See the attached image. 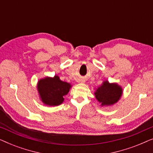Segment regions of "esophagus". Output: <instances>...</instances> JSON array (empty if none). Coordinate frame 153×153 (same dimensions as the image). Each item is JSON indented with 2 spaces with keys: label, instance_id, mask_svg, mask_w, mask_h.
<instances>
[{
  "label": "esophagus",
  "instance_id": "34e87169",
  "mask_svg": "<svg viewBox=\"0 0 153 153\" xmlns=\"http://www.w3.org/2000/svg\"><path fill=\"white\" fill-rule=\"evenodd\" d=\"M81 83H84V81H81Z\"/></svg>",
  "mask_w": 153,
  "mask_h": 153
}]
</instances>
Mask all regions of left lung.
Returning a JSON list of instances; mask_svg holds the SVG:
<instances>
[{
	"mask_svg": "<svg viewBox=\"0 0 153 153\" xmlns=\"http://www.w3.org/2000/svg\"><path fill=\"white\" fill-rule=\"evenodd\" d=\"M123 88L117 83H110L108 80L104 81L99 87L95 89L94 95L101 106L114 105L123 95Z\"/></svg>",
	"mask_w": 153,
	"mask_h": 153,
	"instance_id": "8db88e82",
	"label": "left lung"
}]
</instances>
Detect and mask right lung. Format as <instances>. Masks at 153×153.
Listing matches in <instances>:
<instances>
[{"mask_svg": "<svg viewBox=\"0 0 153 153\" xmlns=\"http://www.w3.org/2000/svg\"><path fill=\"white\" fill-rule=\"evenodd\" d=\"M72 85L62 81L58 75L53 77L46 76L39 79L37 90L39 99L45 105L56 106L64 102V96L68 95Z\"/></svg>", "mask_w": 153, "mask_h": 153, "instance_id": "right-lung-1", "label": "right lung"}]
</instances>
